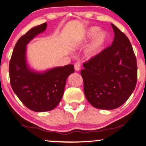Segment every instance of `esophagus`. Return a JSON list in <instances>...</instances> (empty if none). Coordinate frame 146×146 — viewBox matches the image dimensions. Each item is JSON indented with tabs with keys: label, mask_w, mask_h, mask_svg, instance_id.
<instances>
[{
	"label": "esophagus",
	"mask_w": 146,
	"mask_h": 146,
	"mask_svg": "<svg viewBox=\"0 0 146 146\" xmlns=\"http://www.w3.org/2000/svg\"><path fill=\"white\" fill-rule=\"evenodd\" d=\"M74 67H75V70L76 71H78L80 69L81 67V64L80 62H76L75 63V65H74Z\"/></svg>",
	"instance_id": "obj_1"
}]
</instances>
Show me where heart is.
I'll return each mask as SVG.
<instances>
[{
	"instance_id": "obj_1",
	"label": "heart",
	"mask_w": 146,
	"mask_h": 146,
	"mask_svg": "<svg viewBox=\"0 0 146 146\" xmlns=\"http://www.w3.org/2000/svg\"><path fill=\"white\" fill-rule=\"evenodd\" d=\"M99 31L100 28L98 27H92L88 29L86 33V37L88 38H92L96 35L95 36L94 40L88 49V54L91 55H96L99 53L107 40L108 36L106 33L104 31H101L98 33Z\"/></svg>"
}]
</instances>
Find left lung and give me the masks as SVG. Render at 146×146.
Instances as JSON below:
<instances>
[{
  "mask_svg": "<svg viewBox=\"0 0 146 146\" xmlns=\"http://www.w3.org/2000/svg\"><path fill=\"white\" fill-rule=\"evenodd\" d=\"M111 24V45L83 64L84 92L93 107L113 110L131 95L137 82V58L127 36Z\"/></svg>",
  "mask_w": 146,
  "mask_h": 146,
  "instance_id": "obj_1",
  "label": "left lung"
}]
</instances>
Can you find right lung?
<instances>
[{
  "instance_id": "add662e5",
  "label": "right lung",
  "mask_w": 146,
  "mask_h": 146,
  "mask_svg": "<svg viewBox=\"0 0 146 146\" xmlns=\"http://www.w3.org/2000/svg\"><path fill=\"white\" fill-rule=\"evenodd\" d=\"M46 27V23L42 24L22 36L14 47L9 64V79L13 91L24 106L36 112L48 111L56 108L62 98L66 79L75 72L73 64L42 73L28 69L26 62V44Z\"/></svg>"
}]
</instances>
